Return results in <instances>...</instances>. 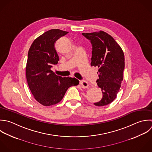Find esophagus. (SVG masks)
Returning <instances> with one entry per match:
<instances>
[{
  "label": "esophagus",
  "instance_id": "34e87169",
  "mask_svg": "<svg viewBox=\"0 0 152 152\" xmlns=\"http://www.w3.org/2000/svg\"><path fill=\"white\" fill-rule=\"evenodd\" d=\"M80 86H81L82 88H87L88 87V83L85 80H82V81H80Z\"/></svg>",
  "mask_w": 152,
  "mask_h": 152
}]
</instances>
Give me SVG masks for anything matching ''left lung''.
I'll list each match as a JSON object with an SVG mask.
<instances>
[{
	"instance_id": "left-lung-1",
	"label": "left lung",
	"mask_w": 152,
	"mask_h": 152,
	"mask_svg": "<svg viewBox=\"0 0 152 152\" xmlns=\"http://www.w3.org/2000/svg\"><path fill=\"white\" fill-rule=\"evenodd\" d=\"M82 34L92 45L91 65L98 68L97 87L102 92V98L94 104L98 107L108 105L116 98L123 80V51L115 39L103 31Z\"/></svg>"
}]
</instances>
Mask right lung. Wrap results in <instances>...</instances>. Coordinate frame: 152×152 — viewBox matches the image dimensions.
Instances as JSON below:
<instances>
[{"instance_id":"1","label":"right lung","mask_w":152,"mask_h":152,"mask_svg":"<svg viewBox=\"0 0 152 152\" xmlns=\"http://www.w3.org/2000/svg\"><path fill=\"white\" fill-rule=\"evenodd\" d=\"M67 31L50 29L32 43L28 53L26 77L29 88L37 102L44 106H51L60 102L69 88L77 86L75 78L57 76L51 68L59 60L55 43Z\"/></svg>"}]
</instances>
